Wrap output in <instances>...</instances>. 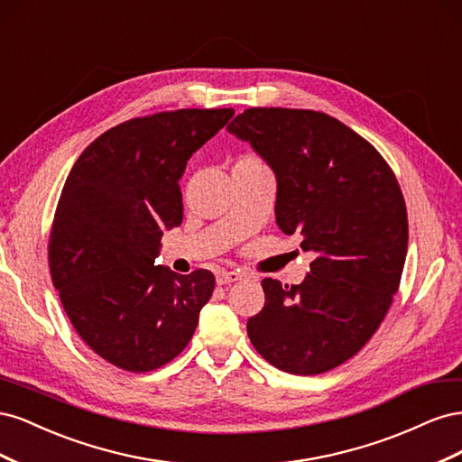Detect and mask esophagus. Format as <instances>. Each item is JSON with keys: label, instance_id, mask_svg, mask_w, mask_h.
<instances>
[{"label": "esophagus", "instance_id": "34e87169", "mask_svg": "<svg viewBox=\"0 0 462 462\" xmlns=\"http://www.w3.org/2000/svg\"><path fill=\"white\" fill-rule=\"evenodd\" d=\"M216 279H217V285H229V283H235V282H239V279H243V273L239 270H233V272L221 270Z\"/></svg>", "mask_w": 462, "mask_h": 462}]
</instances>
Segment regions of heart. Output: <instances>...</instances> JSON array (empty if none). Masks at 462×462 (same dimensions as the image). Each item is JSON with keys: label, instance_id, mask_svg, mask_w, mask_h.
I'll use <instances>...</instances> for the list:
<instances>
[{"label": "heart", "instance_id": "b5f03b06", "mask_svg": "<svg viewBox=\"0 0 462 462\" xmlns=\"http://www.w3.org/2000/svg\"><path fill=\"white\" fill-rule=\"evenodd\" d=\"M235 165H245V167H265L263 165V162L258 158V156H254V153H243V156L236 160V163Z\"/></svg>", "mask_w": 462, "mask_h": 462}]
</instances>
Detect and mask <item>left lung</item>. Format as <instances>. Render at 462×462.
<instances>
[{
  "mask_svg": "<svg viewBox=\"0 0 462 462\" xmlns=\"http://www.w3.org/2000/svg\"><path fill=\"white\" fill-rule=\"evenodd\" d=\"M227 129L273 170L279 229L316 253L300 285L263 279L250 343L279 370L324 374L370 341L399 289L409 219L397 177L366 138L321 111L250 107Z\"/></svg>",
  "mask_w": 462,
  "mask_h": 462,
  "instance_id": "left-lung-1",
  "label": "left lung"
}]
</instances>
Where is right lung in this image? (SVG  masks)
I'll return each mask as SVG.
<instances>
[{
    "label": "right lung",
    "mask_w": 462,
    "mask_h": 462,
    "mask_svg": "<svg viewBox=\"0 0 462 462\" xmlns=\"http://www.w3.org/2000/svg\"><path fill=\"white\" fill-rule=\"evenodd\" d=\"M235 116L231 107L134 117L87 146L69 173L50 233V272L73 328L127 372L171 362L192 339L216 277L156 265L183 221L187 162Z\"/></svg>",
    "instance_id": "1"
}]
</instances>
